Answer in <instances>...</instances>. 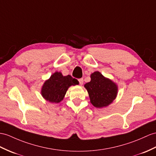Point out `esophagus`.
I'll return each instance as SVG.
<instances>
[{
	"mask_svg": "<svg viewBox=\"0 0 156 156\" xmlns=\"http://www.w3.org/2000/svg\"><path fill=\"white\" fill-rule=\"evenodd\" d=\"M78 81H79V84H80L81 85H82L83 84V78H81V79H78Z\"/></svg>",
	"mask_w": 156,
	"mask_h": 156,
	"instance_id": "34e87169",
	"label": "esophagus"
}]
</instances>
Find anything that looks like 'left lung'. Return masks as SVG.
<instances>
[{
    "label": "left lung",
    "mask_w": 156,
    "mask_h": 156,
    "mask_svg": "<svg viewBox=\"0 0 156 156\" xmlns=\"http://www.w3.org/2000/svg\"><path fill=\"white\" fill-rule=\"evenodd\" d=\"M91 80L85 87L88 91L90 102L97 108L107 107L115 99L118 88L115 83L105 78L98 71L90 75Z\"/></svg>",
    "instance_id": "1"
}]
</instances>
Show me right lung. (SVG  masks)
I'll return each instance as SVG.
<instances>
[{"instance_id": "1", "label": "right lung", "mask_w": 156, "mask_h": 156, "mask_svg": "<svg viewBox=\"0 0 156 156\" xmlns=\"http://www.w3.org/2000/svg\"><path fill=\"white\" fill-rule=\"evenodd\" d=\"M78 84L77 79L71 75L63 76L60 72H55L44 83L41 89V95L49 102L58 103L63 99L71 85Z\"/></svg>"}]
</instances>
